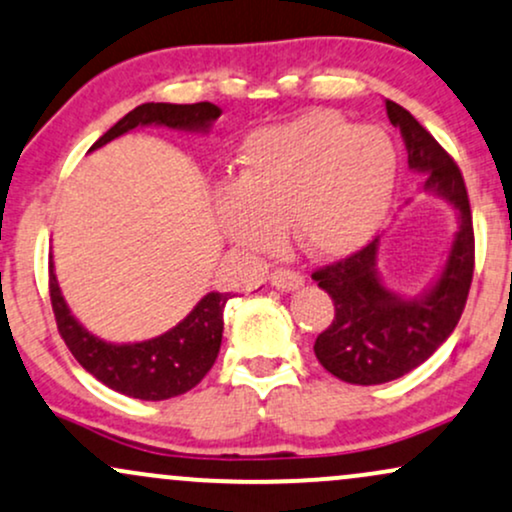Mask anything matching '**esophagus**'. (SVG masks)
Returning <instances> with one entry per match:
<instances>
[{"mask_svg":"<svg viewBox=\"0 0 512 512\" xmlns=\"http://www.w3.org/2000/svg\"><path fill=\"white\" fill-rule=\"evenodd\" d=\"M270 282H273V287H278L282 292H294L304 285V275L290 268H278L270 273Z\"/></svg>","mask_w":512,"mask_h":512,"instance_id":"1","label":"esophagus"}]
</instances>
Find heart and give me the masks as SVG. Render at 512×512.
<instances>
[{
	"label": "heart",
	"mask_w": 512,
	"mask_h": 512,
	"mask_svg": "<svg viewBox=\"0 0 512 512\" xmlns=\"http://www.w3.org/2000/svg\"><path fill=\"white\" fill-rule=\"evenodd\" d=\"M395 179L398 153L386 131L309 112L246 141L239 182L220 191L218 215L244 249H275L287 225L309 256L342 258L381 230Z\"/></svg>",
	"instance_id": "1"
}]
</instances>
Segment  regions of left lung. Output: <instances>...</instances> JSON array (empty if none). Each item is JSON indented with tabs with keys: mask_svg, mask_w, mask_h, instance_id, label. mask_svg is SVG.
<instances>
[{
	"mask_svg": "<svg viewBox=\"0 0 512 512\" xmlns=\"http://www.w3.org/2000/svg\"><path fill=\"white\" fill-rule=\"evenodd\" d=\"M390 124L398 126L407 165L426 174L424 189L458 213V232L441 275L417 297H402L378 275L381 239L311 278L335 304L333 323L316 338L323 369L354 386H378L410 374L450 338L458 326L474 273V230L465 179L441 143L398 102L386 100Z\"/></svg>",
	"mask_w": 512,
	"mask_h": 512,
	"instance_id": "obj_1",
	"label": "left lung"
}]
</instances>
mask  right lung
I'll return each instance as SVG.
<instances>
[{
    "label": "right lung",
    "mask_w": 512,
    "mask_h": 512,
    "mask_svg": "<svg viewBox=\"0 0 512 512\" xmlns=\"http://www.w3.org/2000/svg\"><path fill=\"white\" fill-rule=\"evenodd\" d=\"M222 110L213 102L172 105V102H146L119 119L93 148H102L136 126H167L177 131H206ZM50 299L57 318L59 335L76 357V362L107 388L138 400H170L201 383L215 364L222 342V311L230 294L208 292L191 314L167 333L143 342H105L88 333L66 306L59 290L54 266L50 263Z\"/></svg>",
    "instance_id": "obj_1"
}]
</instances>
